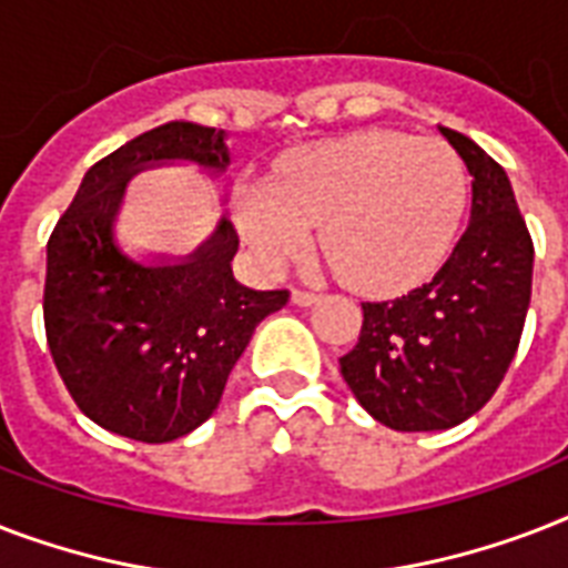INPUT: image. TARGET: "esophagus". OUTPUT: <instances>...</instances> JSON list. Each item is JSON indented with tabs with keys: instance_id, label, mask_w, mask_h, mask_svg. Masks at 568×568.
<instances>
[{
	"instance_id": "obj_1",
	"label": "esophagus",
	"mask_w": 568,
	"mask_h": 568,
	"mask_svg": "<svg viewBox=\"0 0 568 568\" xmlns=\"http://www.w3.org/2000/svg\"><path fill=\"white\" fill-rule=\"evenodd\" d=\"M292 303H294V306H312V303H318V294L292 292Z\"/></svg>"
}]
</instances>
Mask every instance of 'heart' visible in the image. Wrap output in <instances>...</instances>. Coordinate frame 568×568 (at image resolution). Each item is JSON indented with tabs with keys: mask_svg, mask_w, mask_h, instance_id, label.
I'll return each instance as SVG.
<instances>
[{
	"mask_svg": "<svg viewBox=\"0 0 568 568\" xmlns=\"http://www.w3.org/2000/svg\"><path fill=\"white\" fill-rule=\"evenodd\" d=\"M466 209L457 155L433 138L351 132L280 155L271 180L232 189V221L262 274H280L318 239L363 294H400L448 258Z\"/></svg>",
	"mask_w": 568,
	"mask_h": 568,
	"instance_id": "heart-1",
	"label": "heart"
}]
</instances>
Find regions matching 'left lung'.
I'll list each match as a JSON object with an SVG mask.
<instances>
[{"instance_id":"1","label":"left lung","mask_w":568,"mask_h":568,"mask_svg":"<svg viewBox=\"0 0 568 568\" xmlns=\"http://www.w3.org/2000/svg\"><path fill=\"white\" fill-rule=\"evenodd\" d=\"M471 176L468 226L439 274L397 301L363 303L338 359L365 413L392 430H448L501 386L530 306L534 241L507 173L471 138L436 126Z\"/></svg>"}]
</instances>
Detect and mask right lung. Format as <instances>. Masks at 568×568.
I'll return each mask as SVG.
<instances>
[{"label":"right lung","mask_w":568,"mask_h":568,"mask_svg":"<svg viewBox=\"0 0 568 568\" xmlns=\"http://www.w3.org/2000/svg\"><path fill=\"white\" fill-rule=\"evenodd\" d=\"M164 164L230 168L226 132L171 120L84 173L47 244L43 321L55 368L91 422L135 442H173L217 409L253 329L288 303L232 276L226 217L189 256H129L118 214L132 176Z\"/></svg>","instance_id":"add662e5"}]
</instances>
